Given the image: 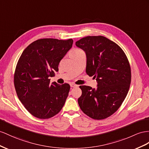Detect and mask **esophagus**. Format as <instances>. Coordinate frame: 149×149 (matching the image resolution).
I'll list each match as a JSON object with an SVG mask.
<instances>
[{"instance_id":"obj_1","label":"esophagus","mask_w":149,"mask_h":149,"mask_svg":"<svg viewBox=\"0 0 149 149\" xmlns=\"http://www.w3.org/2000/svg\"><path fill=\"white\" fill-rule=\"evenodd\" d=\"M70 87H72V88H74V87H78V86L76 85V84H70Z\"/></svg>"}]
</instances>
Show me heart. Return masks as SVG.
Segmentation results:
<instances>
[{"label": "heart", "mask_w": 149, "mask_h": 149, "mask_svg": "<svg viewBox=\"0 0 149 149\" xmlns=\"http://www.w3.org/2000/svg\"><path fill=\"white\" fill-rule=\"evenodd\" d=\"M82 52L81 49H73V50H72L71 52H70V55H76L77 54V53H80Z\"/></svg>", "instance_id": "obj_1"}]
</instances>
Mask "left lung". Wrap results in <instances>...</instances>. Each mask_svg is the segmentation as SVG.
<instances>
[{"instance_id":"8db88e82","label":"left lung","mask_w":149,"mask_h":149,"mask_svg":"<svg viewBox=\"0 0 149 149\" xmlns=\"http://www.w3.org/2000/svg\"><path fill=\"white\" fill-rule=\"evenodd\" d=\"M75 45L86 53L87 74L97 82L96 89L80 86L79 105L93 119H105L117 111L128 94L131 68L127 57L116 43L102 36H86Z\"/></svg>"}]
</instances>
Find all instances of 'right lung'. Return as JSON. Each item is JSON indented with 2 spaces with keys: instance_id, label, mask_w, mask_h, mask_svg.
Listing matches in <instances>:
<instances>
[{
  "instance_id": "add662e5",
  "label": "right lung",
  "mask_w": 149,
  "mask_h": 149,
  "mask_svg": "<svg viewBox=\"0 0 149 149\" xmlns=\"http://www.w3.org/2000/svg\"><path fill=\"white\" fill-rule=\"evenodd\" d=\"M73 40L43 38L33 42L21 54L14 82L18 98L32 115L48 119L58 114L65 102L70 85L49 84V77L58 71V65L72 48Z\"/></svg>"
}]
</instances>
